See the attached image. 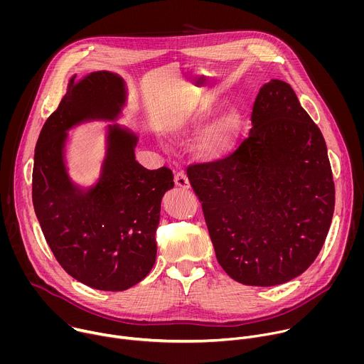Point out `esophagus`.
<instances>
[{"label": "esophagus", "mask_w": 364, "mask_h": 364, "mask_svg": "<svg viewBox=\"0 0 364 364\" xmlns=\"http://www.w3.org/2000/svg\"><path fill=\"white\" fill-rule=\"evenodd\" d=\"M174 181H176V186H178L180 188L187 190L190 187V181H188L187 174L184 171H177L176 176H174Z\"/></svg>", "instance_id": "esophagus-1"}]
</instances>
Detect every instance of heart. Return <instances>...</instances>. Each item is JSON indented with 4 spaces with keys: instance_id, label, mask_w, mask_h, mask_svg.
Here are the masks:
<instances>
[{
    "instance_id": "1",
    "label": "heart",
    "mask_w": 364,
    "mask_h": 364,
    "mask_svg": "<svg viewBox=\"0 0 364 364\" xmlns=\"http://www.w3.org/2000/svg\"><path fill=\"white\" fill-rule=\"evenodd\" d=\"M237 122L236 112L228 111L207 128L197 144L201 157L207 160H220L228 155L235 144ZM178 131H186V127H180Z\"/></svg>"
}]
</instances>
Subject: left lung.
<instances>
[{
    "mask_svg": "<svg viewBox=\"0 0 364 364\" xmlns=\"http://www.w3.org/2000/svg\"><path fill=\"white\" fill-rule=\"evenodd\" d=\"M249 136L228 157L187 167L225 272L243 285L288 282L318 256L334 213L327 145L292 90H259Z\"/></svg>",
    "mask_w": 364,
    "mask_h": 364,
    "instance_id": "1",
    "label": "left lung"
}]
</instances>
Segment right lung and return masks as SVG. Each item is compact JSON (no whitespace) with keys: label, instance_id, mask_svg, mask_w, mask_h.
Returning <instances> with one entry per match:
<instances>
[{"label":"right lung","instance_id":"1","mask_svg":"<svg viewBox=\"0 0 364 364\" xmlns=\"http://www.w3.org/2000/svg\"><path fill=\"white\" fill-rule=\"evenodd\" d=\"M75 77L36 144L34 212L46 242L70 277L95 289L125 291L155 264L161 198L174 187V176L167 167L144 168L135 160L136 136L109 125L97 184L76 187L63 161L66 131L89 119L114 121L125 102V87L111 72H95L80 82Z\"/></svg>","mask_w":364,"mask_h":364}]
</instances>
